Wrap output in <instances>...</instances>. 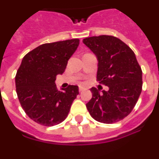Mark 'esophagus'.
<instances>
[{
  "mask_svg": "<svg viewBox=\"0 0 159 159\" xmlns=\"http://www.w3.org/2000/svg\"><path fill=\"white\" fill-rule=\"evenodd\" d=\"M84 89H85V88H84V87H82V86H80V88H79V91H80V92H82V91H84Z\"/></svg>",
  "mask_w": 159,
  "mask_h": 159,
  "instance_id": "34e87169",
  "label": "esophagus"
}]
</instances>
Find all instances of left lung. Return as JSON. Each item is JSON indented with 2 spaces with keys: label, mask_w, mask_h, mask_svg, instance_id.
<instances>
[{
  "label": "left lung",
  "mask_w": 159,
  "mask_h": 159,
  "mask_svg": "<svg viewBox=\"0 0 159 159\" xmlns=\"http://www.w3.org/2000/svg\"><path fill=\"white\" fill-rule=\"evenodd\" d=\"M83 43L96 56L97 80L107 91L91 88L92 98L86 104L96 121L114 123L127 117L142 92L141 67L130 48L112 36L85 38Z\"/></svg>",
  "instance_id": "8db88e82"
}]
</instances>
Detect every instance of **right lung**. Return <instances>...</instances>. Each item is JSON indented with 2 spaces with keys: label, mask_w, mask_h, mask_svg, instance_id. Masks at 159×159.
<instances>
[{
  "label": "right lung",
  "mask_w": 159,
  "mask_h": 159,
  "mask_svg": "<svg viewBox=\"0 0 159 159\" xmlns=\"http://www.w3.org/2000/svg\"><path fill=\"white\" fill-rule=\"evenodd\" d=\"M79 43V39L43 43L24 57L15 77L16 94L25 113L36 123L51 127L67 118L79 88L69 85L59 91L55 81L64 72Z\"/></svg>",
  "instance_id": "add662e5"
}]
</instances>
